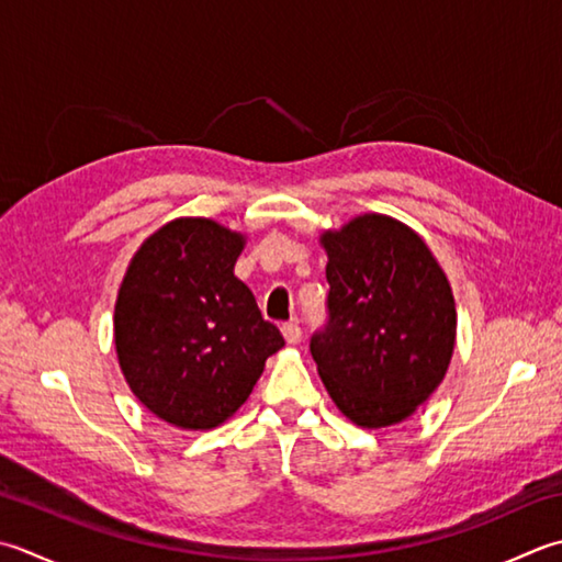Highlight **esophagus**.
I'll return each mask as SVG.
<instances>
[{
	"mask_svg": "<svg viewBox=\"0 0 562 562\" xmlns=\"http://www.w3.org/2000/svg\"><path fill=\"white\" fill-rule=\"evenodd\" d=\"M282 336H284V340H288V344H292V346L300 344V340H302V328H300V324H296V322L284 324V326H282Z\"/></svg>",
	"mask_w": 562,
	"mask_h": 562,
	"instance_id": "1",
	"label": "esophagus"
}]
</instances>
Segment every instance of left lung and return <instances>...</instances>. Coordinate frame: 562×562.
<instances>
[{
	"instance_id": "1",
	"label": "left lung",
	"mask_w": 562,
	"mask_h": 562,
	"mask_svg": "<svg viewBox=\"0 0 562 562\" xmlns=\"http://www.w3.org/2000/svg\"><path fill=\"white\" fill-rule=\"evenodd\" d=\"M322 244L328 316L310 340L318 375L350 422L397 424L446 375L453 292L424 240L390 216H358Z\"/></svg>"
}]
</instances>
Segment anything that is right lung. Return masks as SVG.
Masks as SVG:
<instances>
[{
    "instance_id": "obj_1",
    "label": "right lung",
    "mask_w": 562,
    "mask_h": 562,
    "mask_svg": "<svg viewBox=\"0 0 562 562\" xmlns=\"http://www.w3.org/2000/svg\"><path fill=\"white\" fill-rule=\"evenodd\" d=\"M244 236L212 218H175L131 260L114 310L119 366L140 404L204 431L248 400L284 346L234 274Z\"/></svg>"
}]
</instances>
